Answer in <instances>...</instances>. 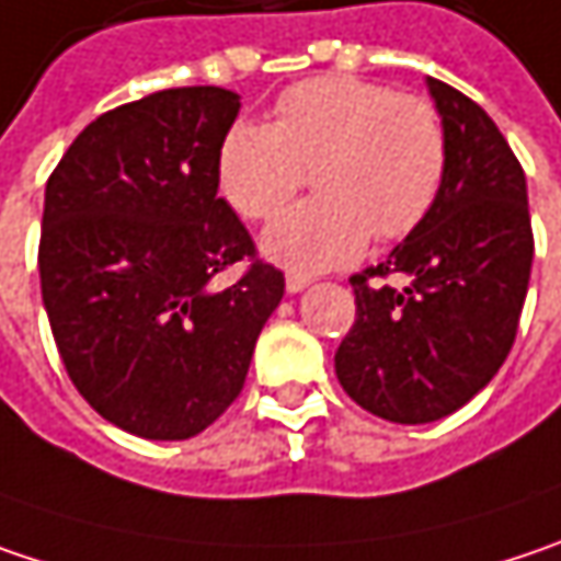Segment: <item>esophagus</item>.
Listing matches in <instances>:
<instances>
[{"mask_svg":"<svg viewBox=\"0 0 561 561\" xmlns=\"http://www.w3.org/2000/svg\"><path fill=\"white\" fill-rule=\"evenodd\" d=\"M302 287H309V277H306V274H297V271H290V274H287V294H300Z\"/></svg>","mask_w":561,"mask_h":561,"instance_id":"1","label":"esophagus"}]
</instances>
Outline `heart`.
I'll return each mask as SVG.
<instances>
[{
    "label": "heart",
    "instance_id": "b5f03b06",
    "mask_svg": "<svg viewBox=\"0 0 561 561\" xmlns=\"http://www.w3.org/2000/svg\"><path fill=\"white\" fill-rule=\"evenodd\" d=\"M309 172L316 201L264 236V252L297 271L354 261L370 232L392 242L419 229L447 179V130L431 101L354 76L287 89L274 121L232 124L217 149V187L245 220H274Z\"/></svg>",
    "mask_w": 561,
    "mask_h": 561
}]
</instances>
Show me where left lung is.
Returning <instances> with one entry per match:
<instances>
[{"instance_id":"8db88e82","label":"left lung","mask_w":561,"mask_h":561,"mask_svg":"<svg viewBox=\"0 0 561 561\" xmlns=\"http://www.w3.org/2000/svg\"><path fill=\"white\" fill-rule=\"evenodd\" d=\"M427 89L447 130V179L419 229L351 277L357 312L335 351L341 389L396 424L444 419L499 374L534 264L517 156L476 101L440 79ZM392 273L405 288L385 284Z\"/></svg>"}]
</instances>
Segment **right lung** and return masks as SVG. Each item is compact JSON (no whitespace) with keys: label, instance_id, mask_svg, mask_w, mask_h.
<instances>
[{"label":"right lung","instance_id":"obj_1","mask_svg":"<svg viewBox=\"0 0 561 561\" xmlns=\"http://www.w3.org/2000/svg\"><path fill=\"white\" fill-rule=\"evenodd\" d=\"M239 95L152 92L95 117L47 179L41 294L62 367L101 419L187 440L239 399L284 274L217 194ZM242 260L239 282L213 277Z\"/></svg>","mask_w":561,"mask_h":561}]
</instances>
